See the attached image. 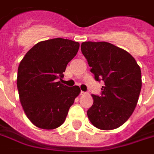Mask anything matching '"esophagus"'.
<instances>
[{
  "label": "esophagus",
  "mask_w": 154,
  "mask_h": 154,
  "mask_svg": "<svg viewBox=\"0 0 154 154\" xmlns=\"http://www.w3.org/2000/svg\"><path fill=\"white\" fill-rule=\"evenodd\" d=\"M85 94H86V92H83V91H81V92H80V95H81V96H84V95H85Z\"/></svg>",
  "instance_id": "obj_1"
}]
</instances>
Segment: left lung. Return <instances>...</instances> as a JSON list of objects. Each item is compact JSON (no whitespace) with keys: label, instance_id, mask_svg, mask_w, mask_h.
Segmentation results:
<instances>
[{"label":"left lung","instance_id":"1","mask_svg":"<svg viewBox=\"0 0 154 154\" xmlns=\"http://www.w3.org/2000/svg\"><path fill=\"white\" fill-rule=\"evenodd\" d=\"M82 54L92 67L95 79L103 80L101 96L92 95L88 119L100 130L119 128L131 117L141 90V70L128 52L108 42L87 41Z\"/></svg>","mask_w":154,"mask_h":154}]
</instances>
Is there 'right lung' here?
Masks as SVG:
<instances>
[{
  "instance_id": "right-lung-1",
  "label": "right lung",
  "mask_w": 154,
  "mask_h": 154,
  "mask_svg": "<svg viewBox=\"0 0 154 154\" xmlns=\"http://www.w3.org/2000/svg\"><path fill=\"white\" fill-rule=\"evenodd\" d=\"M79 44L62 38L37 43L26 54L18 69L17 87L21 105L37 128L52 130L65 122L69 109L80 93L79 86H66L63 77Z\"/></svg>"
}]
</instances>
